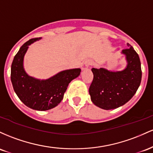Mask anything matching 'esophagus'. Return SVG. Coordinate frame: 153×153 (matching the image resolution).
<instances>
[{"label": "esophagus", "mask_w": 153, "mask_h": 153, "mask_svg": "<svg viewBox=\"0 0 153 153\" xmlns=\"http://www.w3.org/2000/svg\"><path fill=\"white\" fill-rule=\"evenodd\" d=\"M92 64V61L90 60H86L85 61H84L82 65V69H86L87 67H88L90 65Z\"/></svg>", "instance_id": "1"}]
</instances>
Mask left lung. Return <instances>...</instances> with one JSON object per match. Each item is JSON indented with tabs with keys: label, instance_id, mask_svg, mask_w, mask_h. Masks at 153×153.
<instances>
[{
	"label": "left lung",
	"instance_id": "obj_1",
	"mask_svg": "<svg viewBox=\"0 0 153 153\" xmlns=\"http://www.w3.org/2000/svg\"><path fill=\"white\" fill-rule=\"evenodd\" d=\"M123 49L127 66L121 71H109L92 68L93 80L89 89L91 100L95 105L105 110L117 108L128 102L136 93L141 83V63L131 45Z\"/></svg>",
	"mask_w": 153,
	"mask_h": 153
}]
</instances>
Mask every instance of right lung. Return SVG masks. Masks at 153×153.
Returning a JSON list of instances; mask_svg holds the SVG:
<instances>
[{"label": "right lung", "mask_w": 153, "mask_h": 153, "mask_svg": "<svg viewBox=\"0 0 153 153\" xmlns=\"http://www.w3.org/2000/svg\"><path fill=\"white\" fill-rule=\"evenodd\" d=\"M40 38L31 39L20 48L11 64V80L15 92L25 105L37 111H47L61 102L68 84L79 76L81 69L63 71L46 80L28 76L23 67L24 56L29 45Z\"/></svg>", "instance_id": "right-lung-1"}]
</instances>
